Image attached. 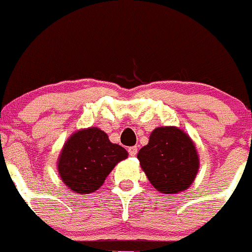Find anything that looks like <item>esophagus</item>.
<instances>
[{
  "label": "esophagus",
  "instance_id": "34e87169",
  "mask_svg": "<svg viewBox=\"0 0 252 252\" xmlns=\"http://www.w3.org/2000/svg\"><path fill=\"white\" fill-rule=\"evenodd\" d=\"M137 146H132V147L128 148V153H130V156H136L137 155Z\"/></svg>",
  "mask_w": 252,
  "mask_h": 252
}]
</instances>
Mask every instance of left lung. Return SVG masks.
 I'll use <instances>...</instances> for the list:
<instances>
[{
	"label": "left lung",
	"mask_w": 252,
	"mask_h": 252,
	"mask_svg": "<svg viewBox=\"0 0 252 252\" xmlns=\"http://www.w3.org/2000/svg\"><path fill=\"white\" fill-rule=\"evenodd\" d=\"M137 158L150 183L163 194L188 189L199 171L195 143L176 126L155 128Z\"/></svg>",
	"instance_id": "1"
}]
</instances>
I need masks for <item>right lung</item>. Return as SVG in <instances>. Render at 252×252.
I'll return each mask as SVG.
<instances>
[{"label":"right lung","mask_w":252,"mask_h":252,"mask_svg":"<svg viewBox=\"0 0 252 252\" xmlns=\"http://www.w3.org/2000/svg\"><path fill=\"white\" fill-rule=\"evenodd\" d=\"M127 156L124 147L110 142L104 131L88 127L76 131L65 141L57 168L70 190L88 194L97 190L115 166Z\"/></svg>","instance_id":"obj_1"}]
</instances>
